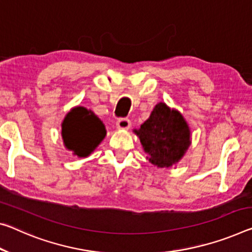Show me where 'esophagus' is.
Segmentation results:
<instances>
[{
  "label": "esophagus",
  "mask_w": 252,
  "mask_h": 252,
  "mask_svg": "<svg viewBox=\"0 0 252 252\" xmlns=\"http://www.w3.org/2000/svg\"><path fill=\"white\" fill-rule=\"evenodd\" d=\"M131 126V121L129 119H119L117 121V127L119 130H127Z\"/></svg>",
  "instance_id": "esophagus-1"
}]
</instances>
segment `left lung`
<instances>
[{
    "label": "left lung",
    "mask_w": 252,
    "mask_h": 252,
    "mask_svg": "<svg viewBox=\"0 0 252 252\" xmlns=\"http://www.w3.org/2000/svg\"><path fill=\"white\" fill-rule=\"evenodd\" d=\"M133 132L140 139L147 159L158 168H169L181 160L191 143L189 123L176 109L158 103L149 119Z\"/></svg>",
    "instance_id": "8db88e82"
}]
</instances>
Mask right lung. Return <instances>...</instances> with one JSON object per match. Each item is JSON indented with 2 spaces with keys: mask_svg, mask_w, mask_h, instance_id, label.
<instances>
[{
  "mask_svg": "<svg viewBox=\"0 0 252 252\" xmlns=\"http://www.w3.org/2000/svg\"><path fill=\"white\" fill-rule=\"evenodd\" d=\"M106 135L104 123L92 110L75 106L62 122V138L66 149L85 158L96 149Z\"/></svg>",
  "mask_w": 252,
  "mask_h": 252,
  "instance_id": "obj_1",
  "label": "right lung"
}]
</instances>
